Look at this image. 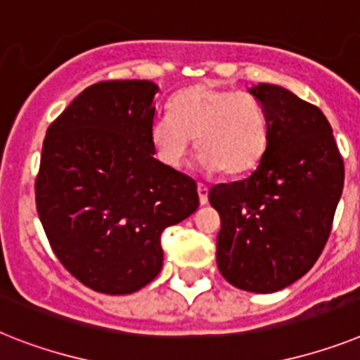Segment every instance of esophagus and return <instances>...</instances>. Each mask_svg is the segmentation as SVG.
Returning a JSON list of instances; mask_svg holds the SVG:
<instances>
[{"mask_svg":"<svg viewBox=\"0 0 360 360\" xmlns=\"http://www.w3.org/2000/svg\"><path fill=\"white\" fill-rule=\"evenodd\" d=\"M197 189H198V200H200V204L204 206V204H207V186L206 184L198 182Z\"/></svg>","mask_w":360,"mask_h":360,"instance_id":"esophagus-1","label":"esophagus"}]
</instances>
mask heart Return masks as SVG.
I'll use <instances>...</instances> for the list:
<instances>
[{"label": "heart", "instance_id": "obj_1", "mask_svg": "<svg viewBox=\"0 0 360 360\" xmlns=\"http://www.w3.org/2000/svg\"><path fill=\"white\" fill-rule=\"evenodd\" d=\"M270 136L259 101L245 91L195 84L174 95L171 112L150 124V143L169 167H180L197 139L202 165L224 176H240L259 165Z\"/></svg>", "mask_w": 360, "mask_h": 360}]
</instances>
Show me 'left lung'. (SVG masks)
<instances>
[{
	"label": "left lung",
	"instance_id": "left-lung-1",
	"mask_svg": "<svg viewBox=\"0 0 360 360\" xmlns=\"http://www.w3.org/2000/svg\"><path fill=\"white\" fill-rule=\"evenodd\" d=\"M269 117L266 150L245 180L210 189L221 215L217 266L248 292L289 287L316 263L344 187V162L319 106L276 84L250 90Z\"/></svg>",
	"mask_w": 360,
	"mask_h": 360
}]
</instances>
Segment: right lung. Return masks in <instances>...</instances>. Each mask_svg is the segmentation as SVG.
Instances as JSON below:
<instances>
[{"label":"right lung","instance_id":"1","mask_svg":"<svg viewBox=\"0 0 360 360\" xmlns=\"http://www.w3.org/2000/svg\"><path fill=\"white\" fill-rule=\"evenodd\" d=\"M158 86H88L47 129L37 212L64 269L91 290L130 294L160 274V236L197 212V182L154 158Z\"/></svg>","mask_w":360,"mask_h":360}]
</instances>
